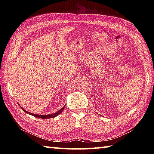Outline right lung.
<instances>
[{
	"label": "right lung",
	"mask_w": 154,
	"mask_h": 154,
	"mask_svg": "<svg viewBox=\"0 0 154 154\" xmlns=\"http://www.w3.org/2000/svg\"><path fill=\"white\" fill-rule=\"evenodd\" d=\"M20 108L21 109L24 111V112H26V113H27V114H30V115H32V116H35V117H36V118H38V119H51V118H54V117H55V116H57V115H59V114H60L62 111L63 110V109H64V108H65V106L62 108V109H61L60 110H58L57 112H55V113H54V114H48V115H41V114H33V113H31V112H28V111H26V110H25L24 109H23L22 107H21L20 106Z\"/></svg>",
	"instance_id": "add662e5"
}]
</instances>
